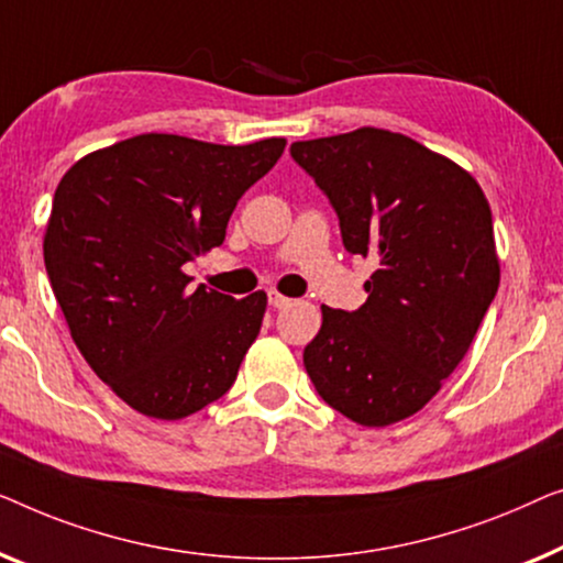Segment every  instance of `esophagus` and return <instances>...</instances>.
<instances>
[{
  "label": "esophagus",
  "instance_id": "esophagus-1",
  "mask_svg": "<svg viewBox=\"0 0 563 563\" xmlns=\"http://www.w3.org/2000/svg\"><path fill=\"white\" fill-rule=\"evenodd\" d=\"M267 303H271L273 308H285V306H290V298H285L278 290H271L267 292Z\"/></svg>",
  "mask_w": 563,
  "mask_h": 563
}]
</instances>
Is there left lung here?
I'll return each mask as SVG.
<instances>
[{
    "instance_id": "left-lung-1",
    "label": "left lung",
    "mask_w": 563,
    "mask_h": 563,
    "mask_svg": "<svg viewBox=\"0 0 563 563\" xmlns=\"http://www.w3.org/2000/svg\"><path fill=\"white\" fill-rule=\"evenodd\" d=\"M290 155L329 196L344 250L375 263L357 311L321 306L308 377L350 421L398 423L441 390L493 303V211L470 173L398 132L360 126Z\"/></svg>"
}]
</instances>
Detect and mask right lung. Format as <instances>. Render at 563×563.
<instances>
[{
	"label": "right lung",
	"instance_id": "1",
	"mask_svg": "<svg viewBox=\"0 0 563 563\" xmlns=\"http://www.w3.org/2000/svg\"><path fill=\"white\" fill-rule=\"evenodd\" d=\"M283 150V137L150 132L81 157L55 188L43 240L55 300L89 367L137 413L178 421L234 385L265 290H194L184 265L224 242L236 201Z\"/></svg>",
	"mask_w": 563,
	"mask_h": 563
}]
</instances>
